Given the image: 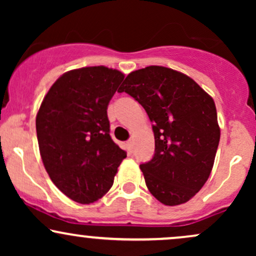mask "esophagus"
Returning a JSON list of instances; mask_svg holds the SVG:
<instances>
[{
  "label": "esophagus",
  "instance_id": "esophagus-1",
  "mask_svg": "<svg viewBox=\"0 0 256 256\" xmlns=\"http://www.w3.org/2000/svg\"><path fill=\"white\" fill-rule=\"evenodd\" d=\"M126 148H128V152L132 154V152H134V143H132V140H128L126 142Z\"/></svg>",
  "mask_w": 256,
  "mask_h": 256
}]
</instances>
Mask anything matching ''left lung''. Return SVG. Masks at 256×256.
<instances>
[{"mask_svg":"<svg viewBox=\"0 0 256 256\" xmlns=\"http://www.w3.org/2000/svg\"><path fill=\"white\" fill-rule=\"evenodd\" d=\"M118 91L136 100L152 122L154 156L140 165L148 190L166 206L188 202L207 182L219 146L213 98L190 77L162 66L131 72Z\"/></svg>","mask_w":256,"mask_h":256,"instance_id":"8db88e82","label":"left lung"}]
</instances>
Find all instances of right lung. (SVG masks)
Masks as SVG:
<instances>
[{"label":"right lung","mask_w":256,"mask_h":256,"mask_svg":"<svg viewBox=\"0 0 256 256\" xmlns=\"http://www.w3.org/2000/svg\"><path fill=\"white\" fill-rule=\"evenodd\" d=\"M122 79L104 66L72 70L52 85L37 113L43 165L58 190L79 204L101 198L126 158L112 140L107 116Z\"/></svg>","instance_id":"obj_1"}]
</instances>
